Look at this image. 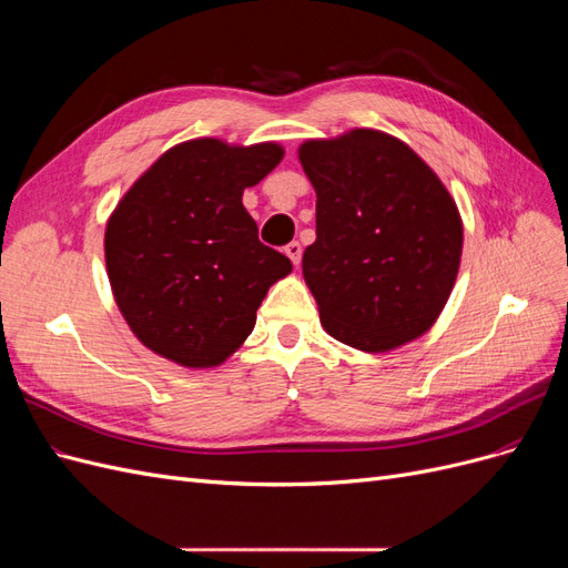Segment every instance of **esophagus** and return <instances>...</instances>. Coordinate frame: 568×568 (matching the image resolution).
I'll return each instance as SVG.
<instances>
[{"label": "esophagus", "instance_id": "obj_1", "mask_svg": "<svg viewBox=\"0 0 568 568\" xmlns=\"http://www.w3.org/2000/svg\"><path fill=\"white\" fill-rule=\"evenodd\" d=\"M284 251H286V255L291 257V263H294V265H298V263H301L303 246H301L298 242H291V244H286V246H284Z\"/></svg>", "mask_w": 568, "mask_h": 568}]
</instances>
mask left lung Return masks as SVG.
Returning <instances> with one entry per match:
<instances>
[{
	"label": "left lung",
	"mask_w": 568,
	"mask_h": 568,
	"mask_svg": "<svg viewBox=\"0 0 568 568\" xmlns=\"http://www.w3.org/2000/svg\"><path fill=\"white\" fill-rule=\"evenodd\" d=\"M317 192L303 277L324 329L379 353L422 336L448 301L462 220L448 189L390 134L353 130L298 151Z\"/></svg>",
	"instance_id": "left-lung-1"
}]
</instances>
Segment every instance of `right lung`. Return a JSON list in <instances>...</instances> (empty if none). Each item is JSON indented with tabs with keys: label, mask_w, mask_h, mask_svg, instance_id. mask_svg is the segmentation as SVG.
I'll return each instance as SVG.
<instances>
[{
	"label": "right lung",
	"mask_w": 568,
	"mask_h": 568,
	"mask_svg": "<svg viewBox=\"0 0 568 568\" xmlns=\"http://www.w3.org/2000/svg\"><path fill=\"white\" fill-rule=\"evenodd\" d=\"M282 156L277 144L184 142L118 203L106 227L109 280L144 346L184 367H215L253 332L291 261L257 239L242 194Z\"/></svg>",
	"instance_id": "add662e5"
}]
</instances>
